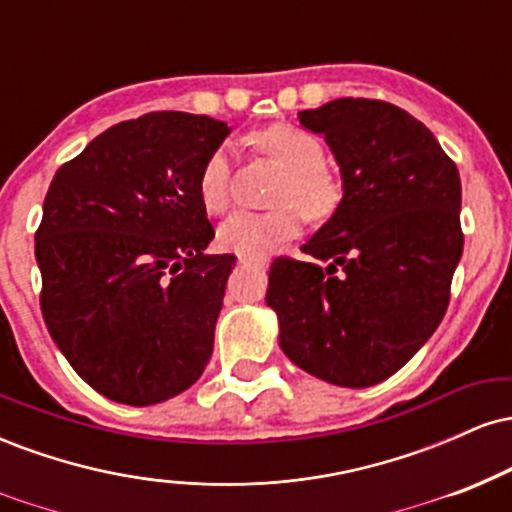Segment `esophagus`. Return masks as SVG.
<instances>
[{
    "label": "esophagus",
    "instance_id": "34e87169",
    "mask_svg": "<svg viewBox=\"0 0 512 512\" xmlns=\"http://www.w3.org/2000/svg\"><path fill=\"white\" fill-rule=\"evenodd\" d=\"M238 264H240V267H262L264 262H250V260H245V257H240Z\"/></svg>",
    "mask_w": 512,
    "mask_h": 512
}]
</instances>
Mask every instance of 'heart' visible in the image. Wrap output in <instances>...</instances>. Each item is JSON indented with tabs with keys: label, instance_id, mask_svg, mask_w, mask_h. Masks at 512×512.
Segmentation results:
<instances>
[{
	"label": "heart",
	"instance_id": "1",
	"mask_svg": "<svg viewBox=\"0 0 512 512\" xmlns=\"http://www.w3.org/2000/svg\"><path fill=\"white\" fill-rule=\"evenodd\" d=\"M252 142L269 161L284 168L276 182L269 211H236L219 226L216 240L226 252L245 260H264L281 243L301 231V206L310 219H325L337 209V180L325 168V149L308 129L296 125H272L252 134ZM199 202L211 214H221L231 197V156L226 146L211 151L197 182Z\"/></svg>",
	"mask_w": 512,
	"mask_h": 512
}]
</instances>
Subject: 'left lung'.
Here are the masks:
<instances>
[{"label":"left lung","instance_id":"8db88e82","mask_svg":"<svg viewBox=\"0 0 512 512\" xmlns=\"http://www.w3.org/2000/svg\"><path fill=\"white\" fill-rule=\"evenodd\" d=\"M330 146L342 202L303 245L327 262L279 257L267 305L279 346L305 373L370 387L428 342L462 257V185L431 129L397 105L337 98L298 113Z\"/></svg>","mask_w":512,"mask_h":512}]
</instances>
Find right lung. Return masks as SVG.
I'll use <instances>...</instances> for the list:
<instances>
[{
  "label": "right lung",
  "instance_id": "add662e5",
  "mask_svg": "<svg viewBox=\"0 0 512 512\" xmlns=\"http://www.w3.org/2000/svg\"><path fill=\"white\" fill-rule=\"evenodd\" d=\"M228 134L207 115L149 113L105 129L50 182L40 310L69 366L113 402H166L207 368L236 257L207 255L197 182Z\"/></svg>",
  "mask_w": 512,
  "mask_h": 512
}]
</instances>
